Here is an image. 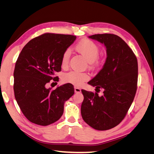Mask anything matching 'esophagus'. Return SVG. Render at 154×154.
<instances>
[{"mask_svg": "<svg viewBox=\"0 0 154 154\" xmlns=\"http://www.w3.org/2000/svg\"><path fill=\"white\" fill-rule=\"evenodd\" d=\"M74 92H75L76 93H79L81 92V89L80 88H78V87H74Z\"/></svg>", "mask_w": 154, "mask_h": 154, "instance_id": "esophagus-1", "label": "esophagus"}]
</instances>
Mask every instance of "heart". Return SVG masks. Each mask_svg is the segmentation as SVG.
Here are the masks:
<instances>
[{
    "mask_svg": "<svg viewBox=\"0 0 154 154\" xmlns=\"http://www.w3.org/2000/svg\"><path fill=\"white\" fill-rule=\"evenodd\" d=\"M75 49L87 60L90 67H94L98 64L99 60L97 57L100 53V49L98 45L93 41L89 39H83L76 45ZM70 57L71 50L67 49L64 51L62 56L61 64L62 66H66L68 64ZM88 78L89 76L87 73L74 71L65 74L63 76L65 82L76 86H80L83 82L87 81Z\"/></svg>",
    "mask_w": 154,
    "mask_h": 154,
    "instance_id": "heart-1",
    "label": "heart"
}]
</instances>
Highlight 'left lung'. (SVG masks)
Returning a JSON list of instances; mask_svg holds the SVG:
<instances>
[{
	"label": "left lung",
	"mask_w": 154,
	"mask_h": 154,
	"mask_svg": "<svg viewBox=\"0 0 154 154\" xmlns=\"http://www.w3.org/2000/svg\"><path fill=\"white\" fill-rule=\"evenodd\" d=\"M88 37L104 44L107 57L102 69L88 82L96 86V92L82 90L84 100L81 113L90 127L106 130L122 122L134 101L137 87V60L118 35L105 33ZM100 89L104 91L101 97L97 94Z\"/></svg>",
	"instance_id": "8db88e82"
}]
</instances>
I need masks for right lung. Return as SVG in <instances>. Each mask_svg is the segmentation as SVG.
Returning a JSON list of instances; mask_svg holds the SVG:
<instances>
[{"label":"right lung","mask_w":154,"mask_h":154,"mask_svg":"<svg viewBox=\"0 0 154 154\" xmlns=\"http://www.w3.org/2000/svg\"><path fill=\"white\" fill-rule=\"evenodd\" d=\"M76 38L71 35L47 32L31 40L18 56L13 72L14 94L31 123L47 126L56 122L63 113L65 101L74 94L71 83L56 89L46 87L51 80L58 82L55 73L61 71L62 54Z\"/></svg>","instance_id":"1"}]
</instances>
